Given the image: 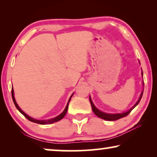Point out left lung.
Here are the masks:
<instances>
[{
  "instance_id": "obj_1",
  "label": "left lung",
  "mask_w": 157,
  "mask_h": 157,
  "mask_svg": "<svg viewBox=\"0 0 157 157\" xmlns=\"http://www.w3.org/2000/svg\"><path fill=\"white\" fill-rule=\"evenodd\" d=\"M141 75H142V76H143V71H141ZM143 86H144V81H143ZM143 92H144V89L142 90V91H141V93L140 94V96H139V98L138 99V101H136V104H135L134 106H133L132 108L129 109V110H128L127 111H125V112H123V113H105V112H104V111H100L99 109H98L97 108H96V107L95 106V105L94 104L93 101H92L91 96H89V100H90V103H91V105L92 110H93L94 113H95V114L98 117H99V118H101V119H103L104 120H106V121H116V120L121 119V118L126 117V116H127L128 113H129L131 111H132L133 109H134L135 107L137 106V105H138L139 101H140L141 97H142Z\"/></svg>"
}]
</instances>
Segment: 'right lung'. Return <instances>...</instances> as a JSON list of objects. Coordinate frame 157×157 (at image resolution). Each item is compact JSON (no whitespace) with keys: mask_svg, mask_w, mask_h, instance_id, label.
<instances>
[{"mask_svg":"<svg viewBox=\"0 0 157 157\" xmlns=\"http://www.w3.org/2000/svg\"><path fill=\"white\" fill-rule=\"evenodd\" d=\"M11 94H12V98H13V103L15 104V106L17 108V109L20 111V112L22 113V114L24 116V117L26 118L27 119H29V121H31L32 122H34V123H37V124H53V123H55V122H57L60 121V120L63 119V118L65 117V115L66 114V112H67V110H68V104H69V102H70V100L72 96L74 95V93L72 94V95L71 96V97L69 98V99H68V101L67 103V104H66V106L65 109H64L63 112H62L61 114H59V116H57V117H56L54 118H53V119H45V120H38V119H33V118H32L31 117H29V115L26 114L24 111L21 110V109L20 107L18 106V104L16 103V101L15 99V96H14V91H13V86H12V91H11Z\"/></svg>","mask_w":157,"mask_h":157,"instance_id":"obj_1","label":"right lung"}]
</instances>
